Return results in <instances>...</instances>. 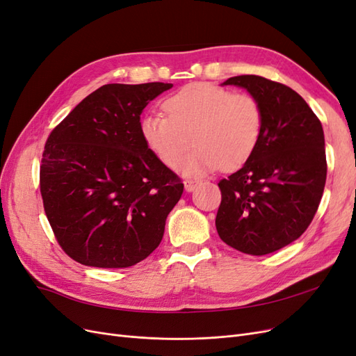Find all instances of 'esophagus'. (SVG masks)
<instances>
[{"label":"esophagus","instance_id":"1","mask_svg":"<svg viewBox=\"0 0 356 356\" xmlns=\"http://www.w3.org/2000/svg\"><path fill=\"white\" fill-rule=\"evenodd\" d=\"M199 182L197 181H193V179H187L184 181V187H186V191H193L196 187H197Z\"/></svg>","mask_w":356,"mask_h":356}]
</instances>
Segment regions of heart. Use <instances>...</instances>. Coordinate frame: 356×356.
Here are the masks:
<instances>
[{
    "instance_id": "obj_1",
    "label": "heart",
    "mask_w": 356,
    "mask_h": 356,
    "mask_svg": "<svg viewBox=\"0 0 356 356\" xmlns=\"http://www.w3.org/2000/svg\"><path fill=\"white\" fill-rule=\"evenodd\" d=\"M163 108L168 115L143 117V138L169 168L178 166L195 144L197 148L182 165L187 175L238 169L251 159L261 139L264 114L251 95L191 83L169 96Z\"/></svg>"
}]
</instances>
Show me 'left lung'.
<instances>
[{"label": "left lung", "mask_w": 356, "mask_h": 356, "mask_svg": "<svg viewBox=\"0 0 356 356\" xmlns=\"http://www.w3.org/2000/svg\"><path fill=\"white\" fill-rule=\"evenodd\" d=\"M238 86L258 99L261 139L246 163L218 182L215 225L222 242L241 252L266 255L298 239L314 220L327 179L322 124L301 96L258 75H238Z\"/></svg>", "instance_id": "8db88e82"}]
</instances>
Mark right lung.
<instances>
[{"mask_svg": "<svg viewBox=\"0 0 356 356\" xmlns=\"http://www.w3.org/2000/svg\"><path fill=\"white\" fill-rule=\"evenodd\" d=\"M170 83L105 84L53 129L40 190L62 250L80 264L123 268L161 242L184 184L148 148L141 114Z\"/></svg>", "mask_w": 356, "mask_h": 356, "instance_id": "add662e5", "label": "right lung"}]
</instances>
